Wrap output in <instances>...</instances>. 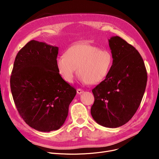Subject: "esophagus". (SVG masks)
<instances>
[{
  "label": "esophagus",
  "instance_id": "1",
  "mask_svg": "<svg viewBox=\"0 0 159 159\" xmlns=\"http://www.w3.org/2000/svg\"><path fill=\"white\" fill-rule=\"evenodd\" d=\"M77 92L78 94H81V93H82L83 92H84V91H83V90L81 89H77Z\"/></svg>",
  "mask_w": 159,
  "mask_h": 159
}]
</instances>
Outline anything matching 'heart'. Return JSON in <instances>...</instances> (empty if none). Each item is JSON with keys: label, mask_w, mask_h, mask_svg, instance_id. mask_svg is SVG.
Here are the masks:
<instances>
[{"label": "heart", "mask_w": 159, "mask_h": 159, "mask_svg": "<svg viewBox=\"0 0 159 159\" xmlns=\"http://www.w3.org/2000/svg\"><path fill=\"white\" fill-rule=\"evenodd\" d=\"M113 64L110 52L87 44H75L66 50L65 55L58 57V73L68 82H72L77 69L80 80L84 84H97L109 73Z\"/></svg>", "instance_id": "1"}]
</instances>
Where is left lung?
I'll return each instance as SVG.
<instances>
[{"label": "left lung", "mask_w": 159, "mask_h": 159, "mask_svg": "<svg viewBox=\"0 0 159 159\" xmlns=\"http://www.w3.org/2000/svg\"><path fill=\"white\" fill-rule=\"evenodd\" d=\"M108 41L113 64L105 79L92 89L95 101L91 114L98 124L115 128L136 113L146 89L147 72L134 47L119 36Z\"/></svg>", "instance_id": "left-lung-1"}]
</instances>
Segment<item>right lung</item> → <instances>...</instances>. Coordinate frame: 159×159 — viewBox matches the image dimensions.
I'll return each instance as SVG.
<instances>
[{
    "label": "right lung",
    "mask_w": 159,
    "mask_h": 159,
    "mask_svg": "<svg viewBox=\"0 0 159 159\" xmlns=\"http://www.w3.org/2000/svg\"><path fill=\"white\" fill-rule=\"evenodd\" d=\"M58 48L31 40L19 52L12 70L10 86L21 117L39 131L59 129L68 115L77 91L58 73Z\"/></svg>",
    "instance_id": "1"
}]
</instances>
